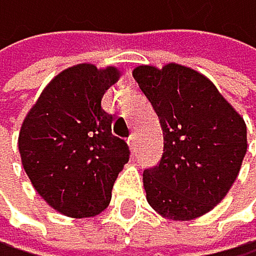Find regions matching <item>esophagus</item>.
<instances>
[{
    "label": "esophagus",
    "instance_id": "obj_1",
    "mask_svg": "<svg viewBox=\"0 0 256 256\" xmlns=\"http://www.w3.org/2000/svg\"><path fill=\"white\" fill-rule=\"evenodd\" d=\"M127 144H129V148L132 152H136V149H137V140H136V136H130L129 139H127Z\"/></svg>",
    "mask_w": 256,
    "mask_h": 256
}]
</instances>
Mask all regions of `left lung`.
<instances>
[{"label":"left lung","instance_id":"left-lung-1","mask_svg":"<svg viewBox=\"0 0 256 256\" xmlns=\"http://www.w3.org/2000/svg\"><path fill=\"white\" fill-rule=\"evenodd\" d=\"M134 78L159 117L161 161L144 169L146 196L174 222L198 218L226 196L246 154V126L206 76L169 64L137 66Z\"/></svg>","mask_w":256,"mask_h":256}]
</instances>
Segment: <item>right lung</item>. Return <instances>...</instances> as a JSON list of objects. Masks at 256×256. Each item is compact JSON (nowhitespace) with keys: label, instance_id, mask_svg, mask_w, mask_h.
Returning a JSON list of instances; mask_svg holds the SVG:
<instances>
[{"label":"right lung","instance_id":"1","mask_svg":"<svg viewBox=\"0 0 256 256\" xmlns=\"http://www.w3.org/2000/svg\"><path fill=\"white\" fill-rule=\"evenodd\" d=\"M119 72L76 65L48 84L20 130V154L34 190L52 208L88 218L107 208L129 146L112 134L102 97Z\"/></svg>","mask_w":256,"mask_h":256}]
</instances>
